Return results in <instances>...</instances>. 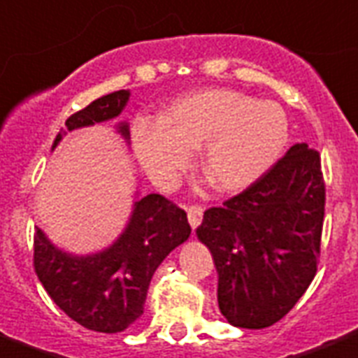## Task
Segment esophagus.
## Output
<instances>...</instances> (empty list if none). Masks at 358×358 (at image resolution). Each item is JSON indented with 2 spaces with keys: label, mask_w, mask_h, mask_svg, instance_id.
Returning a JSON list of instances; mask_svg holds the SVG:
<instances>
[{
  "label": "esophagus",
  "mask_w": 358,
  "mask_h": 358,
  "mask_svg": "<svg viewBox=\"0 0 358 358\" xmlns=\"http://www.w3.org/2000/svg\"><path fill=\"white\" fill-rule=\"evenodd\" d=\"M201 217H203V210L199 206H192L188 208V221L192 225V229H196L199 223H201Z\"/></svg>",
  "instance_id": "34e87169"
}]
</instances>
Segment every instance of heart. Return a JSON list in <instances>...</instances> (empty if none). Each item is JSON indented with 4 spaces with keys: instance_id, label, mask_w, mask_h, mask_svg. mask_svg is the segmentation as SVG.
<instances>
[{
    "instance_id": "b5f03b06",
    "label": "heart",
    "mask_w": 358,
    "mask_h": 358,
    "mask_svg": "<svg viewBox=\"0 0 358 358\" xmlns=\"http://www.w3.org/2000/svg\"><path fill=\"white\" fill-rule=\"evenodd\" d=\"M133 148L148 178L170 188L201 147L199 166L221 194H237L280 160L290 121L276 101L229 87H203L174 99L157 119H138Z\"/></svg>"
}]
</instances>
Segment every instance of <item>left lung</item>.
I'll use <instances>...</instances> for the list:
<instances>
[{"label":"left lung","mask_w":358,"mask_h":358,"mask_svg":"<svg viewBox=\"0 0 358 358\" xmlns=\"http://www.w3.org/2000/svg\"><path fill=\"white\" fill-rule=\"evenodd\" d=\"M325 215L320 152L298 143L259 182L210 208L196 231L217 271V303L235 327L264 329L317 272Z\"/></svg>","instance_id":"8db88e82"}]
</instances>
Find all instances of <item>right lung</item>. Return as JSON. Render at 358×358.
<instances>
[{
  "instance_id": "right-lung-1",
  "label": "right lung",
  "mask_w": 358,
  "mask_h": 358,
  "mask_svg": "<svg viewBox=\"0 0 358 358\" xmlns=\"http://www.w3.org/2000/svg\"><path fill=\"white\" fill-rule=\"evenodd\" d=\"M129 96V90H119L97 97L66 119V129L74 131L115 119L127 106ZM117 131L129 141L127 123H119ZM64 135L66 131L60 129L52 150ZM189 233L186 211L160 194H148L135 201L119 239L94 255H70L36 229L35 272L46 294L68 317L92 331H123L143 315L148 284L160 262Z\"/></svg>"
}]
</instances>
